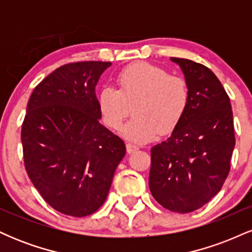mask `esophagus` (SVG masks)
<instances>
[{
    "label": "esophagus",
    "instance_id": "obj_1",
    "mask_svg": "<svg viewBox=\"0 0 252 252\" xmlns=\"http://www.w3.org/2000/svg\"><path fill=\"white\" fill-rule=\"evenodd\" d=\"M136 150H138L137 146H134V144H131V143H126V152H128L129 154L136 152Z\"/></svg>",
    "mask_w": 252,
    "mask_h": 252
}]
</instances>
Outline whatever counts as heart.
<instances>
[{
	"instance_id": "b5f03b06",
	"label": "heart",
	"mask_w": 252,
	"mask_h": 252,
	"mask_svg": "<svg viewBox=\"0 0 252 252\" xmlns=\"http://www.w3.org/2000/svg\"><path fill=\"white\" fill-rule=\"evenodd\" d=\"M118 90L105 86L98 94V108L109 129L117 131L134 111V118L122 134L135 143L154 141L168 135L186 114L190 100L189 86L182 77L148 63L126 66L117 76Z\"/></svg>"
}]
</instances>
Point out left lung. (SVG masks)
<instances>
[{
  "label": "left lung",
  "mask_w": 252,
  "mask_h": 252,
  "mask_svg": "<svg viewBox=\"0 0 252 252\" xmlns=\"http://www.w3.org/2000/svg\"><path fill=\"white\" fill-rule=\"evenodd\" d=\"M170 60L184 72L190 100L170 137L150 150L149 189L164 209L189 213L207 204L226 180L236 143L233 115L226 91L209 67Z\"/></svg>",
  "instance_id": "left-lung-1"
}]
</instances>
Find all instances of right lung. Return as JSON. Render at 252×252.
Here are the masks:
<instances>
[{
	"label": "right lung",
	"mask_w": 252,
	"mask_h": 252,
	"mask_svg": "<svg viewBox=\"0 0 252 252\" xmlns=\"http://www.w3.org/2000/svg\"><path fill=\"white\" fill-rule=\"evenodd\" d=\"M109 62L60 66L31 94L22 123L25 168L43 200L72 217L92 215L108 196L126 144L99 123L96 97Z\"/></svg>",
	"instance_id": "1"
}]
</instances>
